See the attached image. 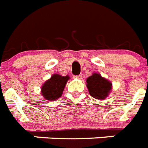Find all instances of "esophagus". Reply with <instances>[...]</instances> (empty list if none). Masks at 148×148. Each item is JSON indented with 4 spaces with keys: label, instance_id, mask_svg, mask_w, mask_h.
Returning a JSON list of instances; mask_svg holds the SVG:
<instances>
[{
    "label": "esophagus",
    "instance_id": "1",
    "mask_svg": "<svg viewBox=\"0 0 148 148\" xmlns=\"http://www.w3.org/2000/svg\"><path fill=\"white\" fill-rule=\"evenodd\" d=\"M82 75H73V79H82Z\"/></svg>",
    "mask_w": 148,
    "mask_h": 148
}]
</instances>
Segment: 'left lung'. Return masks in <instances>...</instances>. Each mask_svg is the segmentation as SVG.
<instances>
[{
    "label": "left lung",
    "instance_id": "8db88e82",
    "mask_svg": "<svg viewBox=\"0 0 148 148\" xmlns=\"http://www.w3.org/2000/svg\"><path fill=\"white\" fill-rule=\"evenodd\" d=\"M86 86L91 97L97 100H105L112 91V82L98 73H93L86 79Z\"/></svg>",
    "mask_w": 148,
    "mask_h": 148
}]
</instances>
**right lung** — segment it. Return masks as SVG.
<instances>
[{
  "label": "right lung",
  "mask_w": 148,
  "mask_h": 148,
  "mask_svg": "<svg viewBox=\"0 0 148 148\" xmlns=\"http://www.w3.org/2000/svg\"><path fill=\"white\" fill-rule=\"evenodd\" d=\"M69 79V75L62 76L56 73L53 74L41 86V93L43 97L47 101H56L60 98Z\"/></svg>",
  "instance_id": "1"
}]
</instances>
